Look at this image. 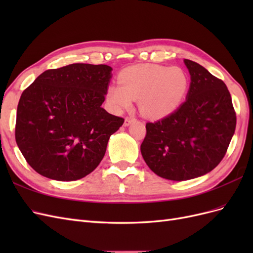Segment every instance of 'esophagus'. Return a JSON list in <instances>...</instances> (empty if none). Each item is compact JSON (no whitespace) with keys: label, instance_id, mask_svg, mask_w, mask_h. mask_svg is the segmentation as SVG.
<instances>
[{"label":"esophagus","instance_id":"obj_1","mask_svg":"<svg viewBox=\"0 0 253 253\" xmlns=\"http://www.w3.org/2000/svg\"><path fill=\"white\" fill-rule=\"evenodd\" d=\"M134 120H135L134 117H131V116H129V117H126V119H125V126H128L129 125L132 124V122H133Z\"/></svg>","mask_w":253,"mask_h":253}]
</instances>
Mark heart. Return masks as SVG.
<instances>
[{
	"mask_svg": "<svg viewBox=\"0 0 253 253\" xmlns=\"http://www.w3.org/2000/svg\"><path fill=\"white\" fill-rule=\"evenodd\" d=\"M119 84L106 91L113 109H129L133 99H139L141 112L149 117L160 118L170 115L185 98L189 80L178 67L139 64L125 68L119 74Z\"/></svg>",
	"mask_w": 253,
	"mask_h": 253,
	"instance_id": "heart-1",
	"label": "heart"
}]
</instances>
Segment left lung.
Segmentation results:
<instances>
[{
    "label": "left lung",
    "instance_id": "obj_1",
    "mask_svg": "<svg viewBox=\"0 0 253 253\" xmlns=\"http://www.w3.org/2000/svg\"><path fill=\"white\" fill-rule=\"evenodd\" d=\"M191 76L186 101L163 119L145 125L140 145L145 164L158 176L188 180L212 171L224 158L236 115L224 81L188 59Z\"/></svg>",
    "mask_w": 253,
    "mask_h": 253
}]
</instances>
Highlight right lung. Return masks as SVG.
<instances>
[{"instance_id":"right-lung-1","label":"right lung","mask_w":253,"mask_h":253,"mask_svg":"<svg viewBox=\"0 0 253 253\" xmlns=\"http://www.w3.org/2000/svg\"><path fill=\"white\" fill-rule=\"evenodd\" d=\"M113 68L75 63L42 73L23 91L16 141L33 169L72 181L93 172L125 119L103 108Z\"/></svg>"}]
</instances>
